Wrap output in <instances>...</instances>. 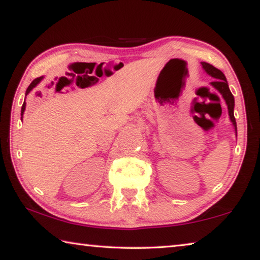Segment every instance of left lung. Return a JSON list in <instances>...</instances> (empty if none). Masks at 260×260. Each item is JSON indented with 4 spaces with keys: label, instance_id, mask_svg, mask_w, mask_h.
<instances>
[{
    "label": "left lung",
    "instance_id": "1",
    "mask_svg": "<svg viewBox=\"0 0 260 260\" xmlns=\"http://www.w3.org/2000/svg\"><path fill=\"white\" fill-rule=\"evenodd\" d=\"M202 65H203V69L210 74L211 77L215 78V80L211 82V85H212L215 89H217L219 93L222 95V98L225 99L227 107H228V113H230V118L233 122V125H234V127H235V132H237L236 120L234 117V96H233V94L230 90V88H228V83H227L225 74H223L217 68H214L213 65H211L209 63H202Z\"/></svg>",
    "mask_w": 260,
    "mask_h": 260
}]
</instances>
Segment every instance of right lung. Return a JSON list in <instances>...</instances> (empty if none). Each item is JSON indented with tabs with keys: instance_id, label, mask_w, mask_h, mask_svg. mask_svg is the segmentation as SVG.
<instances>
[{
	"instance_id": "obj_1",
	"label": "right lung",
	"mask_w": 260,
	"mask_h": 260,
	"mask_svg": "<svg viewBox=\"0 0 260 260\" xmlns=\"http://www.w3.org/2000/svg\"><path fill=\"white\" fill-rule=\"evenodd\" d=\"M42 80V77H39V78H37V79H34V80L30 82V85L28 86V88L27 89H26V95H27L30 90L33 89V88L38 85L39 82H40ZM25 102H24V104H23V107H21V118H23V113H24V111H25Z\"/></svg>"
}]
</instances>
